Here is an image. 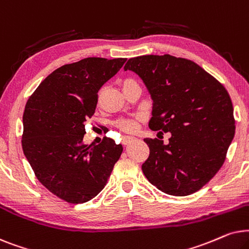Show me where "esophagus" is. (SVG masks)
Masks as SVG:
<instances>
[{"label": "esophagus", "instance_id": "obj_1", "mask_svg": "<svg viewBox=\"0 0 249 249\" xmlns=\"http://www.w3.org/2000/svg\"><path fill=\"white\" fill-rule=\"evenodd\" d=\"M134 141H135V138L124 137V138H123V140H122V143L124 144V145H128V144H131L132 142H134Z\"/></svg>", "mask_w": 249, "mask_h": 249}]
</instances>
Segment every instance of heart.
Returning a JSON list of instances; mask_svg holds the SVG:
<instances>
[{
	"instance_id": "heart-1",
	"label": "heart",
	"mask_w": 249,
	"mask_h": 249,
	"mask_svg": "<svg viewBox=\"0 0 249 249\" xmlns=\"http://www.w3.org/2000/svg\"><path fill=\"white\" fill-rule=\"evenodd\" d=\"M130 82H134L132 79H127V81L124 82L125 83H130ZM137 123L138 119H123V121L118 122V127L122 128L123 131L125 132H133L135 128H137Z\"/></svg>"
}]
</instances>
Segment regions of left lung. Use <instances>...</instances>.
Wrapping results in <instances>:
<instances>
[{
    "instance_id": "1",
    "label": "left lung",
    "mask_w": 249,
    "mask_h": 249,
    "mask_svg": "<svg viewBox=\"0 0 249 249\" xmlns=\"http://www.w3.org/2000/svg\"><path fill=\"white\" fill-rule=\"evenodd\" d=\"M124 71L139 75L150 93L149 127L171 133L167 144L144 139L150 149L142 164L145 178L172 196L198 191L223 165L234 137L228 91L196 62L170 54L131 58Z\"/></svg>"
}]
</instances>
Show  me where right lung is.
Listing matches in <instances>:
<instances>
[{
	"mask_svg": "<svg viewBox=\"0 0 249 249\" xmlns=\"http://www.w3.org/2000/svg\"><path fill=\"white\" fill-rule=\"evenodd\" d=\"M126 59L86 58L51 72L26 104L22 150L38 181L62 200L82 204L105 188L122 144L83 142L98 92Z\"/></svg>",
	"mask_w": 249,
	"mask_h": 249,
	"instance_id": "obj_1",
	"label": "right lung"
}]
</instances>
